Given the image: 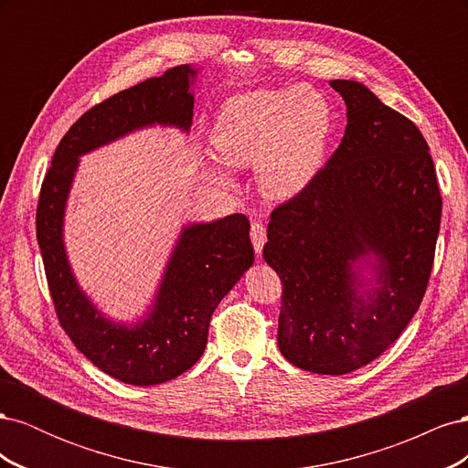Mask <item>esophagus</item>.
Segmentation results:
<instances>
[{
	"instance_id": "esophagus-1",
	"label": "esophagus",
	"mask_w": 468,
	"mask_h": 468,
	"mask_svg": "<svg viewBox=\"0 0 468 468\" xmlns=\"http://www.w3.org/2000/svg\"><path fill=\"white\" fill-rule=\"evenodd\" d=\"M250 236H251V244H253V250H256V253L260 256L261 250H263V244L267 239V232H265V226L261 222H253L251 224V230H250Z\"/></svg>"
}]
</instances>
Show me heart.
Returning <instances> with one entry per match:
<instances>
[{
  "label": "heart",
  "mask_w": 468,
  "mask_h": 468,
  "mask_svg": "<svg viewBox=\"0 0 468 468\" xmlns=\"http://www.w3.org/2000/svg\"><path fill=\"white\" fill-rule=\"evenodd\" d=\"M332 134V107L310 86L256 90L226 99L210 129V144L229 169L256 165L260 191L291 199L318 176ZM210 176L222 187L234 179L222 167Z\"/></svg>",
  "instance_id": "1"
}]
</instances>
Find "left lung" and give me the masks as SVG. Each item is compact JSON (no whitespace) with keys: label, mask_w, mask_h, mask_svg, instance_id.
I'll list each match as a JSON object with an SVG mask.
<instances>
[{"label":"left lung","mask_w":468,"mask_h":468,"mask_svg":"<svg viewBox=\"0 0 468 468\" xmlns=\"http://www.w3.org/2000/svg\"><path fill=\"white\" fill-rule=\"evenodd\" d=\"M344 97L342 144L310 186L271 212L263 258L282 282L277 344L318 375L377 359L418 313L441 195L418 126L359 81Z\"/></svg>","instance_id":"8db88e82"}]
</instances>
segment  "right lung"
<instances>
[{
	"label": "right lung",
	"mask_w": 468,
	"mask_h": 468,
	"mask_svg": "<svg viewBox=\"0 0 468 468\" xmlns=\"http://www.w3.org/2000/svg\"><path fill=\"white\" fill-rule=\"evenodd\" d=\"M197 74L189 64L176 66L83 112L56 148L38 197L37 239L64 332L97 369L134 387L172 380L199 361L212 313L253 265L250 222L230 215L183 226L148 313L124 324L78 285L64 246L66 205L80 155L155 124L189 133Z\"/></svg>",
	"instance_id": "obj_1"
}]
</instances>
